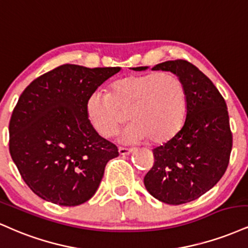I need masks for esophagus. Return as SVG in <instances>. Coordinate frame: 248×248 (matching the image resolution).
<instances>
[{"instance_id": "esophagus-1", "label": "esophagus", "mask_w": 248, "mask_h": 248, "mask_svg": "<svg viewBox=\"0 0 248 248\" xmlns=\"http://www.w3.org/2000/svg\"><path fill=\"white\" fill-rule=\"evenodd\" d=\"M118 152H119V154H122V155H127V154H130L131 152H132V148L119 146L118 147Z\"/></svg>"}]
</instances>
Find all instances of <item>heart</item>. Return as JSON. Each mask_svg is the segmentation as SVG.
I'll list each match as a JSON object with an SVG mask.
<instances>
[{
	"label": "heart",
	"mask_w": 248,
	"mask_h": 248,
	"mask_svg": "<svg viewBox=\"0 0 248 248\" xmlns=\"http://www.w3.org/2000/svg\"><path fill=\"white\" fill-rule=\"evenodd\" d=\"M187 111L182 81L170 72L133 74L110 86V93L94 92L87 100V115L104 138L117 132L126 119V141L147 138L154 144L170 140L181 129Z\"/></svg>",
	"instance_id": "1"
}]
</instances>
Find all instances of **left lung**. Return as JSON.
<instances>
[{"label": "left lung", "mask_w": 248, "mask_h": 248, "mask_svg": "<svg viewBox=\"0 0 248 248\" xmlns=\"http://www.w3.org/2000/svg\"><path fill=\"white\" fill-rule=\"evenodd\" d=\"M152 69L170 71L182 81L187 116L182 129L153 150L154 164L144 185L156 200L179 205L210 190L228 168L232 150L228 107L210 78L187 60L165 61Z\"/></svg>", "instance_id": "1"}]
</instances>
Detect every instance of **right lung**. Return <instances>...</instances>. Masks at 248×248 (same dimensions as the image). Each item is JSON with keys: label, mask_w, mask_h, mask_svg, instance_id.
Returning a JSON list of instances; mask_svg holds the SVG:
<instances>
[{"label": "right lung", "mask_w": 248, "mask_h": 248, "mask_svg": "<svg viewBox=\"0 0 248 248\" xmlns=\"http://www.w3.org/2000/svg\"><path fill=\"white\" fill-rule=\"evenodd\" d=\"M119 71L65 63L32 81L19 96L9 123V151L40 199L75 206L94 196L118 148L93 127L87 100Z\"/></svg>", "instance_id": "obj_1"}]
</instances>
